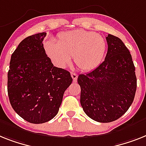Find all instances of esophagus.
Wrapping results in <instances>:
<instances>
[{
	"instance_id": "obj_1",
	"label": "esophagus",
	"mask_w": 146,
	"mask_h": 146,
	"mask_svg": "<svg viewBox=\"0 0 146 146\" xmlns=\"http://www.w3.org/2000/svg\"><path fill=\"white\" fill-rule=\"evenodd\" d=\"M71 76H72V79H73V81L75 82L77 81V79H78V74L74 73V72H71Z\"/></svg>"
}]
</instances>
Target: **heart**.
Here are the masks:
<instances>
[{"mask_svg": "<svg viewBox=\"0 0 146 146\" xmlns=\"http://www.w3.org/2000/svg\"><path fill=\"white\" fill-rule=\"evenodd\" d=\"M44 48L50 60L58 67H66L73 56L78 68L88 72L101 64L107 50V42L102 35L76 30L62 33L59 35L57 42L49 41Z\"/></svg>", "mask_w": 146, "mask_h": 146, "instance_id": "heart-1", "label": "heart"}]
</instances>
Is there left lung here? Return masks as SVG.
I'll list each match as a JSON object with an SVG mask.
<instances>
[{"label":"left lung","mask_w":146,"mask_h":146,"mask_svg":"<svg viewBox=\"0 0 146 146\" xmlns=\"http://www.w3.org/2000/svg\"><path fill=\"white\" fill-rule=\"evenodd\" d=\"M105 60L92 72L78 76L80 104L85 113L98 122H111L127 112L137 90V77L130 51L113 35L106 37Z\"/></svg>","instance_id":"1"}]
</instances>
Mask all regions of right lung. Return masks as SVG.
I'll list each match as a JSON object with an SVG mask.
<instances>
[{
	"label": "right lung",
	"mask_w": 146,
	"mask_h": 146,
	"mask_svg": "<svg viewBox=\"0 0 146 146\" xmlns=\"http://www.w3.org/2000/svg\"><path fill=\"white\" fill-rule=\"evenodd\" d=\"M46 33L25 38L11 56L7 92L12 108L33 124L50 121L59 111L65 91L72 82L70 72L54 66L43 39Z\"/></svg>",
	"instance_id": "obj_1"
}]
</instances>
